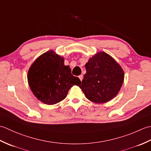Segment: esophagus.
<instances>
[{"label": "esophagus", "instance_id": "obj_1", "mask_svg": "<svg viewBox=\"0 0 151 151\" xmlns=\"http://www.w3.org/2000/svg\"><path fill=\"white\" fill-rule=\"evenodd\" d=\"M78 78H79L80 80H81V81H82V79H83V75H81L80 76H78Z\"/></svg>", "mask_w": 151, "mask_h": 151}]
</instances>
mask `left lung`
I'll list each match as a JSON object with an SVG mask.
<instances>
[{
	"mask_svg": "<svg viewBox=\"0 0 151 151\" xmlns=\"http://www.w3.org/2000/svg\"><path fill=\"white\" fill-rule=\"evenodd\" d=\"M81 86L86 97L95 103L111 101L120 91L124 74L121 65L105 52H99L86 63Z\"/></svg>",
	"mask_w": 151,
	"mask_h": 151,
	"instance_id": "1",
	"label": "left lung"
}]
</instances>
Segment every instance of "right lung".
Masks as SVG:
<instances>
[{
  "instance_id": "obj_1",
  "label": "right lung",
  "mask_w": 151,
  "mask_h": 151,
  "mask_svg": "<svg viewBox=\"0 0 151 151\" xmlns=\"http://www.w3.org/2000/svg\"><path fill=\"white\" fill-rule=\"evenodd\" d=\"M27 78L35 97L48 105L63 101L70 88L81 83L72 75L69 66L64 65L63 57L52 50L34 61L28 70Z\"/></svg>"
}]
</instances>
